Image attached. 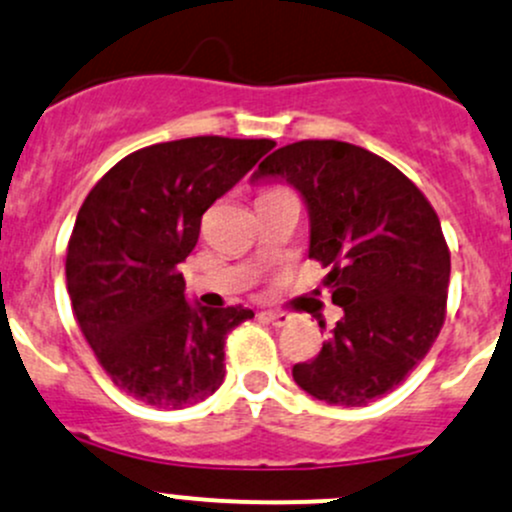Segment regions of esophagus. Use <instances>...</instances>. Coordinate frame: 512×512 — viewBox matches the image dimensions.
Segmentation results:
<instances>
[{"label":"esophagus","instance_id":"34e87169","mask_svg":"<svg viewBox=\"0 0 512 512\" xmlns=\"http://www.w3.org/2000/svg\"><path fill=\"white\" fill-rule=\"evenodd\" d=\"M262 316H265L272 326H289V321H292V316L284 314V311H265Z\"/></svg>","mask_w":512,"mask_h":512}]
</instances>
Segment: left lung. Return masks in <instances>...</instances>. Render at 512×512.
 <instances>
[{"label":"left lung","mask_w":512,"mask_h":512,"mask_svg":"<svg viewBox=\"0 0 512 512\" xmlns=\"http://www.w3.org/2000/svg\"><path fill=\"white\" fill-rule=\"evenodd\" d=\"M257 179L301 193L309 257L328 267L324 287L343 309L319 355L292 368L297 385L343 407L392 392L444 326L451 255L432 203L390 161L336 139L277 149Z\"/></svg>","instance_id":"left-lung-1"}]
</instances>
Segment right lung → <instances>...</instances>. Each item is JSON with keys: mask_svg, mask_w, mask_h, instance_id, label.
<instances>
[{"mask_svg": "<svg viewBox=\"0 0 512 512\" xmlns=\"http://www.w3.org/2000/svg\"><path fill=\"white\" fill-rule=\"evenodd\" d=\"M274 147L188 137L117 161L93 186L68 240L73 314L120 390L159 410L206 400L225 378V338L252 309L188 304L179 265L201 218Z\"/></svg>", "mask_w": 512, "mask_h": 512, "instance_id": "add662e5", "label": "right lung"}]
</instances>
